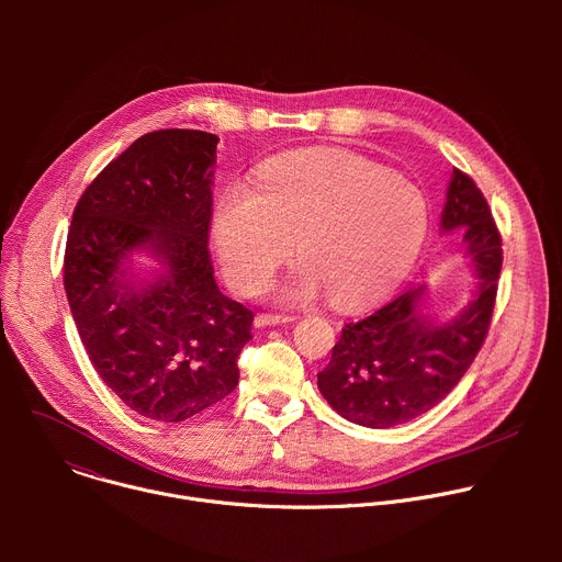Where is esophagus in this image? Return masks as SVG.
<instances>
[{
    "label": "esophagus",
    "instance_id": "1",
    "mask_svg": "<svg viewBox=\"0 0 562 562\" xmlns=\"http://www.w3.org/2000/svg\"><path fill=\"white\" fill-rule=\"evenodd\" d=\"M295 315H282V313H258L256 315V327H278L293 323Z\"/></svg>",
    "mask_w": 562,
    "mask_h": 562
}]
</instances>
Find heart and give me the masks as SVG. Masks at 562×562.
Returning <instances> with one entry per match:
<instances>
[{"label":"heart","mask_w":562,"mask_h":562,"mask_svg":"<svg viewBox=\"0 0 562 562\" xmlns=\"http://www.w3.org/2000/svg\"><path fill=\"white\" fill-rule=\"evenodd\" d=\"M429 228L420 189L371 159L336 148L269 159L256 191L226 187L211 213V245L224 280L260 289L293 254L302 260L278 289L284 300L327 291L345 311L373 304L405 280Z\"/></svg>","instance_id":"b5f03b06"}]
</instances>
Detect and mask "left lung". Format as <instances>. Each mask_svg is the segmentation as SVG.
Listing matches in <instances>:
<instances>
[{
  "instance_id": "8db88e82",
  "label": "left lung",
  "mask_w": 562,
  "mask_h": 562,
  "mask_svg": "<svg viewBox=\"0 0 562 562\" xmlns=\"http://www.w3.org/2000/svg\"><path fill=\"white\" fill-rule=\"evenodd\" d=\"M440 224L442 231H460L475 271V293L445 323L423 313L425 286H412L345 325L331 362L317 373V386L356 425L386 429L427 414L460 382L487 338L503 237L483 191L460 169H453Z\"/></svg>"
}]
</instances>
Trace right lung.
I'll return each mask as SVG.
<instances>
[{"mask_svg": "<svg viewBox=\"0 0 562 562\" xmlns=\"http://www.w3.org/2000/svg\"><path fill=\"white\" fill-rule=\"evenodd\" d=\"M220 137L165 128L137 137L72 211L64 289L91 364L122 403L182 423L226 397L254 311L226 297L209 254Z\"/></svg>", "mask_w": 562, "mask_h": 562, "instance_id": "obj_1", "label": "right lung"}]
</instances>
